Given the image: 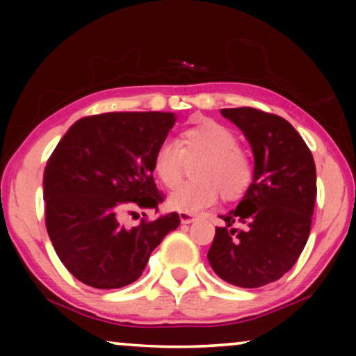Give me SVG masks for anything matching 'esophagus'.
Instances as JSON below:
<instances>
[{
    "label": "esophagus",
    "mask_w": 356,
    "mask_h": 356,
    "mask_svg": "<svg viewBox=\"0 0 356 356\" xmlns=\"http://www.w3.org/2000/svg\"><path fill=\"white\" fill-rule=\"evenodd\" d=\"M194 213H189V212H179V220H181V223H191L194 222Z\"/></svg>",
    "instance_id": "1"
}]
</instances>
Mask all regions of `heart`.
<instances>
[{
	"label": "heart",
	"instance_id": "1",
	"mask_svg": "<svg viewBox=\"0 0 356 356\" xmlns=\"http://www.w3.org/2000/svg\"><path fill=\"white\" fill-rule=\"evenodd\" d=\"M202 157L196 165V181L178 184L168 194L175 211L199 212L216 204L220 194L227 201H238L254 181V165L250 155L238 149V139L218 123L193 126L177 143L163 140L155 152L154 167L160 181L173 186L181 178L184 162Z\"/></svg>",
	"mask_w": 356,
	"mask_h": 356
}]
</instances>
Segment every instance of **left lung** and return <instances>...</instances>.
Segmentation results:
<instances>
[{"label": "left lung", "instance_id": "left-lung-1", "mask_svg": "<svg viewBox=\"0 0 356 356\" xmlns=\"http://www.w3.org/2000/svg\"><path fill=\"white\" fill-rule=\"evenodd\" d=\"M241 129L254 157V181L223 213L207 252L228 284L257 289L279 280L308 241L316 201V165L301 136L282 116L241 106L220 110Z\"/></svg>", "mask_w": 356, "mask_h": 356}]
</instances>
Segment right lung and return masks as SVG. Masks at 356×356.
<instances>
[{
  "mask_svg": "<svg viewBox=\"0 0 356 356\" xmlns=\"http://www.w3.org/2000/svg\"><path fill=\"white\" fill-rule=\"evenodd\" d=\"M175 121L177 115L163 111L86 116L48 159L47 232L60 261L82 284L100 290L133 284L165 235L178 228L177 212L131 228L121 223L129 206L159 212L163 196L154 181V159Z\"/></svg>",
  "mask_w": 356,
  "mask_h": 356,
  "instance_id": "1",
  "label": "right lung"
}]
</instances>
